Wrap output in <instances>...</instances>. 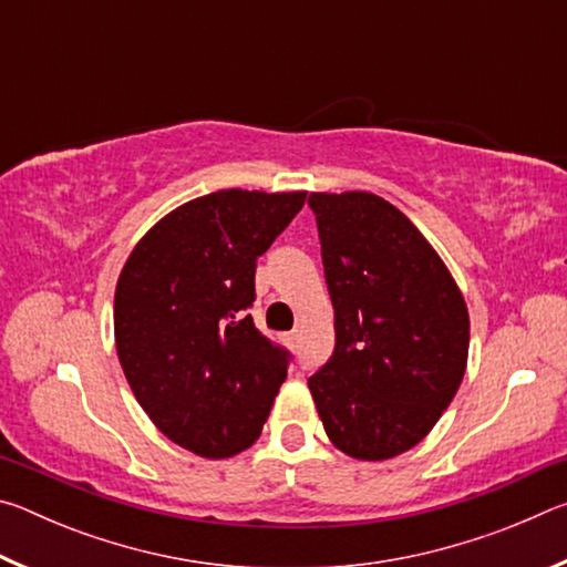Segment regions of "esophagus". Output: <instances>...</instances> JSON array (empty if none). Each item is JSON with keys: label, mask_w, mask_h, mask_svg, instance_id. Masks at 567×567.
I'll use <instances>...</instances> for the list:
<instances>
[{"label": "esophagus", "mask_w": 567, "mask_h": 567, "mask_svg": "<svg viewBox=\"0 0 567 567\" xmlns=\"http://www.w3.org/2000/svg\"><path fill=\"white\" fill-rule=\"evenodd\" d=\"M285 340H287V344H290V348H297V340H300V334H297V330L295 332H287Z\"/></svg>", "instance_id": "34e87169"}]
</instances>
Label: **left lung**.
Wrapping results in <instances>:
<instances>
[{
  "label": "left lung",
  "instance_id": "obj_1",
  "mask_svg": "<svg viewBox=\"0 0 567 567\" xmlns=\"http://www.w3.org/2000/svg\"><path fill=\"white\" fill-rule=\"evenodd\" d=\"M334 307L332 358L307 380L344 455L415 447L463 382L470 318L453 275L420 229L370 192H312Z\"/></svg>",
  "mask_w": 567,
  "mask_h": 567
}]
</instances>
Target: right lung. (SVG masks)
<instances>
[{
    "instance_id": "1",
    "label": "right lung",
    "mask_w": 567,
    "mask_h": 567,
    "mask_svg": "<svg viewBox=\"0 0 567 567\" xmlns=\"http://www.w3.org/2000/svg\"><path fill=\"white\" fill-rule=\"evenodd\" d=\"M307 192L219 189L162 217L114 292L134 398L172 443L223 460L262 433L290 352L255 328V270Z\"/></svg>"
}]
</instances>
